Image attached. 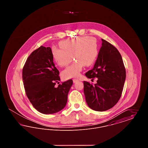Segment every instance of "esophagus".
<instances>
[{
	"label": "esophagus",
	"mask_w": 148,
	"mask_h": 148,
	"mask_svg": "<svg viewBox=\"0 0 148 148\" xmlns=\"http://www.w3.org/2000/svg\"><path fill=\"white\" fill-rule=\"evenodd\" d=\"M73 83H77V82H79V80L77 79H73Z\"/></svg>",
	"instance_id": "1"
}]
</instances>
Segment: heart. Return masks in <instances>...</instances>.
<instances>
[{"instance_id": "obj_1", "label": "heart", "mask_w": 148, "mask_h": 148, "mask_svg": "<svg viewBox=\"0 0 148 148\" xmlns=\"http://www.w3.org/2000/svg\"><path fill=\"white\" fill-rule=\"evenodd\" d=\"M59 45L61 48L53 47L51 49L52 56L58 65L61 67L68 65L72 61V55L76 60L62 71V75L65 79L78 77L84 64L91 65L98 56V44L89 36L65 40Z\"/></svg>"}]
</instances>
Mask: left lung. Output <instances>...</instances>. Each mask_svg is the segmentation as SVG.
Listing matches in <instances>:
<instances>
[{"instance_id": "left-lung-1", "label": "left lung", "mask_w": 148, "mask_h": 148, "mask_svg": "<svg viewBox=\"0 0 148 148\" xmlns=\"http://www.w3.org/2000/svg\"><path fill=\"white\" fill-rule=\"evenodd\" d=\"M101 47L97 59L92 70L85 76L94 80V85L84 81V93L88 106L98 112L106 111L113 108L119 101L123 92L126 71L119 51L105 40L101 39Z\"/></svg>"}]
</instances>
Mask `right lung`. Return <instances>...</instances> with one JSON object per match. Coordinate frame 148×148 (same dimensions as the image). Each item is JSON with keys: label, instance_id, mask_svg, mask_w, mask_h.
Segmentation results:
<instances>
[{"label": "right lung", "instance_id": "1", "mask_svg": "<svg viewBox=\"0 0 148 148\" xmlns=\"http://www.w3.org/2000/svg\"><path fill=\"white\" fill-rule=\"evenodd\" d=\"M50 47L41 46L29 56L23 69L26 95L36 110L44 114L57 113L66 106L73 80L55 87L59 81Z\"/></svg>", "mask_w": 148, "mask_h": 148}]
</instances>
